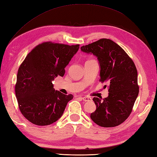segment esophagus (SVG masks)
Segmentation results:
<instances>
[{"mask_svg": "<svg viewBox=\"0 0 157 157\" xmlns=\"http://www.w3.org/2000/svg\"><path fill=\"white\" fill-rule=\"evenodd\" d=\"M82 99L84 101H91L92 99L89 97H82Z\"/></svg>", "mask_w": 157, "mask_h": 157, "instance_id": "1", "label": "esophagus"}]
</instances>
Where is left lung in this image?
Masks as SVG:
<instances>
[{
    "instance_id": "1",
    "label": "left lung",
    "mask_w": 157,
    "mask_h": 157,
    "mask_svg": "<svg viewBox=\"0 0 157 157\" xmlns=\"http://www.w3.org/2000/svg\"><path fill=\"white\" fill-rule=\"evenodd\" d=\"M81 49L97 57L101 67L99 81L109 85L107 97L103 101L98 97L93 99L97 108L90 118L101 127L119 126L130 115L138 95L136 67L126 52L109 39H100Z\"/></svg>"
}]
</instances>
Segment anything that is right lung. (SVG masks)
Wrapping results in <instances>:
<instances>
[{
  "label": "right lung",
  "mask_w": 157,
  "mask_h": 157,
  "mask_svg": "<svg viewBox=\"0 0 157 157\" xmlns=\"http://www.w3.org/2000/svg\"><path fill=\"white\" fill-rule=\"evenodd\" d=\"M78 48L79 44L46 41L35 47L20 65L15 95L20 111L31 123L48 126L62 116L73 95L55 90L52 81L64 75L65 67Z\"/></svg>",
  "instance_id": "1"
}]
</instances>
